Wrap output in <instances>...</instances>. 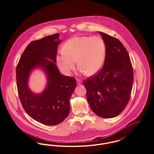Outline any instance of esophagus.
I'll return each mask as SVG.
<instances>
[{"label":"esophagus","instance_id":"34e87169","mask_svg":"<svg viewBox=\"0 0 154 154\" xmlns=\"http://www.w3.org/2000/svg\"><path fill=\"white\" fill-rule=\"evenodd\" d=\"M77 85H80L82 84V81L80 80H79V79H77Z\"/></svg>","mask_w":154,"mask_h":154}]
</instances>
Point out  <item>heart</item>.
Wrapping results in <instances>:
<instances>
[{"label": "heart", "instance_id": "heart-1", "mask_svg": "<svg viewBox=\"0 0 154 154\" xmlns=\"http://www.w3.org/2000/svg\"><path fill=\"white\" fill-rule=\"evenodd\" d=\"M106 51L105 43L99 37H73L63 45V50L57 57V62L63 73L70 75L75 60L80 72L92 76L102 68Z\"/></svg>", "mask_w": 154, "mask_h": 154}]
</instances>
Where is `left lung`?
Segmentation results:
<instances>
[{
  "mask_svg": "<svg viewBox=\"0 0 154 154\" xmlns=\"http://www.w3.org/2000/svg\"><path fill=\"white\" fill-rule=\"evenodd\" d=\"M106 45L102 69L84 81L91 109L104 118L121 114L129 101L133 71L129 54L122 43L114 37L99 32Z\"/></svg>",
  "mask_w": 154,
  "mask_h": 154,
  "instance_id": "left-lung-1",
  "label": "left lung"
}]
</instances>
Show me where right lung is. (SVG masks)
I'll return each mask as SVG.
<instances>
[{"label": "right lung", "instance_id": "obj_1", "mask_svg": "<svg viewBox=\"0 0 154 154\" xmlns=\"http://www.w3.org/2000/svg\"><path fill=\"white\" fill-rule=\"evenodd\" d=\"M59 36L56 33L30 42L16 67L18 93L23 109L35 121L50 126L61 123L69 116V100L77 84L75 78L61 74L55 65L61 42ZM36 67L43 68L48 80L40 94L33 93L27 85L29 74Z\"/></svg>", "mask_w": 154, "mask_h": 154}]
</instances>
